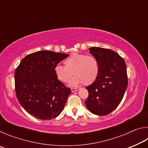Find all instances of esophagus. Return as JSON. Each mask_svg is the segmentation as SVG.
I'll return each mask as SVG.
<instances>
[{
	"label": "esophagus",
	"mask_w": 148,
	"mask_h": 148,
	"mask_svg": "<svg viewBox=\"0 0 148 148\" xmlns=\"http://www.w3.org/2000/svg\"><path fill=\"white\" fill-rule=\"evenodd\" d=\"M72 92H75V91H79V89H76V88H72L71 89Z\"/></svg>",
	"instance_id": "1"
}]
</instances>
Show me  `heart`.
Returning <instances> with one entry per match:
<instances>
[{
  "label": "heart",
  "mask_w": 148,
  "mask_h": 148,
  "mask_svg": "<svg viewBox=\"0 0 148 148\" xmlns=\"http://www.w3.org/2000/svg\"><path fill=\"white\" fill-rule=\"evenodd\" d=\"M64 66L57 64L54 66V74L57 79L67 83L72 74L74 76L69 83L71 87H77L84 84L88 86L96 80L99 73V64L92 56L75 53L64 61Z\"/></svg>",
  "instance_id": "obj_1"
}]
</instances>
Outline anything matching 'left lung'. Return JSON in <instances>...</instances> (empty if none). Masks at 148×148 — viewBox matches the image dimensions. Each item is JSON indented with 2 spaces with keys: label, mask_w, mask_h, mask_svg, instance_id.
<instances>
[{
  "label": "left lung",
  "mask_w": 148,
  "mask_h": 148,
  "mask_svg": "<svg viewBox=\"0 0 148 148\" xmlns=\"http://www.w3.org/2000/svg\"><path fill=\"white\" fill-rule=\"evenodd\" d=\"M89 49L99 62V73L93 83L86 87L89 96L85 103L91 113L106 116L118 106L127 89L126 64L111 49L99 47Z\"/></svg>",
  "instance_id": "left-lung-1"
}]
</instances>
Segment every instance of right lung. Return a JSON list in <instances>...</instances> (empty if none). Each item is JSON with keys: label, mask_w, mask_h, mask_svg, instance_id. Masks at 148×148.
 <instances>
[{"label": "right lung", "mask_w": 148, "mask_h": 148, "mask_svg": "<svg viewBox=\"0 0 148 148\" xmlns=\"http://www.w3.org/2000/svg\"><path fill=\"white\" fill-rule=\"evenodd\" d=\"M69 55L39 51L22 59L15 72V88L19 104L36 118H55L63 110L71 89L54 74V66Z\"/></svg>", "instance_id": "add662e5"}]
</instances>
